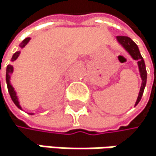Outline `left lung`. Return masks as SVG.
<instances>
[{
    "label": "left lung",
    "mask_w": 156,
    "mask_h": 156,
    "mask_svg": "<svg viewBox=\"0 0 156 156\" xmlns=\"http://www.w3.org/2000/svg\"><path fill=\"white\" fill-rule=\"evenodd\" d=\"M116 41L117 42L123 47L127 52L130 55L131 58L133 60L137 61L138 64V67H139V71H140V76L141 77V86L140 89V92L137 98V101L135 103V106L140 103L141 96L143 94L144 91V88L146 86V80H147V72H146V67H145V63H144V60L142 58V56L140 55V50L137 46V44L129 37L126 36H117L116 37Z\"/></svg>",
    "instance_id": "1"
}]
</instances>
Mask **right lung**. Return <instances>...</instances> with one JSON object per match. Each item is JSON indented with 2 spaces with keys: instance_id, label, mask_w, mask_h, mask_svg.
I'll return each instance as SVG.
<instances>
[{
  "instance_id": "1",
  "label": "right lung",
  "mask_w": 156,
  "mask_h": 156,
  "mask_svg": "<svg viewBox=\"0 0 156 156\" xmlns=\"http://www.w3.org/2000/svg\"><path fill=\"white\" fill-rule=\"evenodd\" d=\"M29 41H30V38H26V39L19 44V47H20L21 49H23V48L29 42ZM20 52H21V51H16V52L13 54V56H12V59H11V61H12V62H15V61L18 58L19 55H20ZM13 72H14V66H13V65H8L7 67H6V84H7V88H8V92H9V94H10V96H11V99H12V101L14 102V104H15L19 109L22 110V107H21L20 103H19V101H18V97H17V95H16V90H15L13 85L11 84V81H10V80H11V75L13 74ZM30 115H34V114H33V113H30Z\"/></svg>"
}]
</instances>
